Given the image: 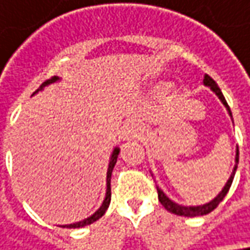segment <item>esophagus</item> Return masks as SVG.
Masks as SVG:
<instances>
[{
  "label": "esophagus",
  "mask_w": 250,
  "mask_h": 250,
  "mask_svg": "<svg viewBox=\"0 0 250 250\" xmlns=\"http://www.w3.org/2000/svg\"><path fill=\"white\" fill-rule=\"evenodd\" d=\"M125 134L130 139H134V137H139L141 134V128L136 122H130L125 125Z\"/></svg>",
  "instance_id": "obj_1"
}]
</instances>
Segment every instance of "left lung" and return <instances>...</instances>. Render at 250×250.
Masks as SVG:
<instances>
[{"mask_svg":"<svg viewBox=\"0 0 250 250\" xmlns=\"http://www.w3.org/2000/svg\"><path fill=\"white\" fill-rule=\"evenodd\" d=\"M204 84L205 86H208V87H211V90H212L215 95L219 97V100L224 103V106L227 107L228 113H229V116L232 117V111L229 109V106H228L227 100H225V97L222 95V92H221V89L218 87V84H216V82L213 81L211 76H208V75H205L204 76ZM235 167H233V171H232V174H230V177H229V180H228V183L225 184V187L222 188V191L212 199V201H209L208 204H204V205H198V207H184V205H180V204H175L174 201H171V199L157 187V192H158V201L161 202V205L169 211V212L175 213V215H180V216H199V215H207V213L212 212L213 209L219 205V202L222 201V199L225 198V195L228 194V191H229V188H230V185H232V181H233V177H235V172H236V168H238V163H239V150L236 148V157H235Z\"/></svg>","mask_w":250,"mask_h":250,"instance_id":"8db88e82","label":"left lung"}]
</instances>
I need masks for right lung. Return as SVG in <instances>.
<instances>
[{"mask_svg":"<svg viewBox=\"0 0 250 250\" xmlns=\"http://www.w3.org/2000/svg\"><path fill=\"white\" fill-rule=\"evenodd\" d=\"M59 81V78L58 76H52L51 79H48V81H45L41 86H39V89L34 92V95L39 92V90H42L45 86H48V84H51L53 82H58ZM119 153H120V150L116 147L114 150H113V154L110 157V163H109V168H107V189H106V197H104V201H103V204H102V207L96 211L92 216H89V218H86V219H83L81 222H75V224H69V225H63V228H82V227H86V225H90V224H93L95 221H97L99 218H102L104 212L107 211V208H109V205H110V199H111V188H110V178H111V171L114 168V166H116V161H117V157H119Z\"/></svg>","mask_w":250,"mask_h":250,"instance_id":"right-lung-1","label":"right lung"}]
</instances>
